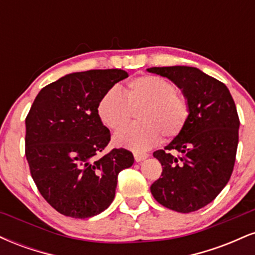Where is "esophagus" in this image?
I'll list each match as a JSON object with an SVG mask.
<instances>
[{"label": "esophagus", "instance_id": "1", "mask_svg": "<svg viewBox=\"0 0 255 255\" xmlns=\"http://www.w3.org/2000/svg\"><path fill=\"white\" fill-rule=\"evenodd\" d=\"M147 157H148L147 153H140V152H135V153H134V158H135L136 162H141V160H145Z\"/></svg>", "mask_w": 255, "mask_h": 255}]
</instances>
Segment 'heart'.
I'll list each match as a JSON object with an SVG mask.
<instances>
[{
    "label": "heart",
    "instance_id": "heart-1",
    "mask_svg": "<svg viewBox=\"0 0 255 255\" xmlns=\"http://www.w3.org/2000/svg\"><path fill=\"white\" fill-rule=\"evenodd\" d=\"M140 109L139 124L120 128L114 135L116 145L141 152L153 147L160 134L172 139L182 131L189 116V104L176 85L157 75L131 79L124 93L111 87L98 103V116L110 129H118Z\"/></svg>",
    "mask_w": 255,
    "mask_h": 255
}]
</instances>
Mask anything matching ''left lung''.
Here are the masks:
<instances>
[{"instance_id":"8db88e82","label":"left lung","mask_w":255,"mask_h":255,"mask_svg":"<svg viewBox=\"0 0 255 255\" xmlns=\"http://www.w3.org/2000/svg\"><path fill=\"white\" fill-rule=\"evenodd\" d=\"M147 72L171 80L189 104L182 131L164 150L153 152L163 171L151 193L174 211H197L215 200L230 180L239 144L236 105L223 83L194 67H152Z\"/></svg>"}]
</instances>
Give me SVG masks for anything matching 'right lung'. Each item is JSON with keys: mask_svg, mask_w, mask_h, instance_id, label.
<instances>
[{"mask_svg": "<svg viewBox=\"0 0 255 255\" xmlns=\"http://www.w3.org/2000/svg\"><path fill=\"white\" fill-rule=\"evenodd\" d=\"M126 78L122 69L64 75L40 90L25 120L31 176L43 198L64 216L84 219L107 210L119 172L133 165V153L125 148L97 157L110 141L98 103Z\"/></svg>", "mask_w": 255, "mask_h": 255, "instance_id": "add662e5", "label": "right lung"}]
</instances>
